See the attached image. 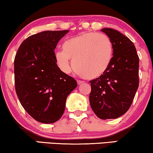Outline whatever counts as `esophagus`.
I'll return each instance as SVG.
<instances>
[{"label": "esophagus", "mask_w": 153, "mask_h": 153, "mask_svg": "<svg viewBox=\"0 0 153 153\" xmlns=\"http://www.w3.org/2000/svg\"><path fill=\"white\" fill-rule=\"evenodd\" d=\"M77 82H78V85H79L83 83V82L81 81V80H77Z\"/></svg>", "instance_id": "obj_1"}]
</instances>
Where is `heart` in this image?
Returning a JSON list of instances; mask_svg holds the SVG:
<instances>
[{
	"label": "heart",
	"mask_w": 153,
	"mask_h": 153,
	"mask_svg": "<svg viewBox=\"0 0 153 153\" xmlns=\"http://www.w3.org/2000/svg\"><path fill=\"white\" fill-rule=\"evenodd\" d=\"M111 40L105 34L85 33L66 40L62 51L55 53V61L62 73H69L73 60V70L82 77L97 78L108 69L113 59Z\"/></svg>",
	"instance_id": "b5f03b06"
}]
</instances>
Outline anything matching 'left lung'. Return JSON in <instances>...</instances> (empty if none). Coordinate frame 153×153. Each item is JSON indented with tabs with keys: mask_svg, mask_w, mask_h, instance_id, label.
<instances>
[{
	"mask_svg": "<svg viewBox=\"0 0 153 153\" xmlns=\"http://www.w3.org/2000/svg\"><path fill=\"white\" fill-rule=\"evenodd\" d=\"M101 31L111 40L113 57L105 73L90 81V104L99 118L115 119L128 111L138 88L139 57L128 37L113 28Z\"/></svg>",
	"mask_w": 153,
	"mask_h": 153,
	"instance_id": "1",
	"label": "left lung"
}]
</instances>
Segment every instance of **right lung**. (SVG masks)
<instances>
[{"mask_svg": "<svg viewBox=\"0 0 153 153\" xmlns=\"http://www.w3.org/2000/svg\"><path fill=\"white\" fill-rule=\"evenodd\" d=\"M68 30L38 33L26 38L14 60L17 96L26 112L42 123H53L65 111L67 97L77 82L62 73L55 61L54 50Z\"/></svg>", "mask_w": 153, "mask_h": 153, "instance_id": "add662e5", "label": "right lung"}]
</instances>
